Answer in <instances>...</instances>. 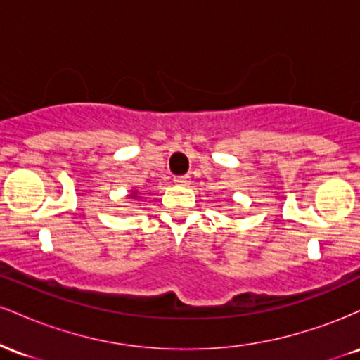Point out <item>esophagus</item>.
Here are the masks:
<instances>
[{
	"mask_svg": "<svg viewBox=\"0 0 360 360\" xmlns=\"http://www.w3.org/2000/svg\"><path fill=\"white\" fill-rule=\"evenodd\" d=\"M174 183L177 186H189V183H191V179H189V176H179V177H176Z\"/></svg>",
	"mask_w": 360,
	"mask_h": 360,
	"instance_id": "34e87169",
	"label": "esophagus"
}]
</instances>
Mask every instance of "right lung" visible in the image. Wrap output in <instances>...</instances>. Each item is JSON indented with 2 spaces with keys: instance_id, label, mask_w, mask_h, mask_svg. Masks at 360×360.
<instances>
[{
  "instance_id": "add662e5",
  "label": "right lung",
  "mask_w": 360,
  "mask_h": 360,
  "mask_svg": "<svg viewBox=\"0 0 360 360\" xmlns=\"http://www.w3.org/2000/svg\"><path fill=\"white\" fill-rule=\"evenodd\" d=\"M137 194H139L137 191H131V194H130V196H131V198H135V196H137Z\"/></svg>"
}]
</instances>
